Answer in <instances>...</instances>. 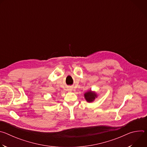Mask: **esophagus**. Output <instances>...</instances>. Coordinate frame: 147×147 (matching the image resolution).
<instances>
[{"label": "esophagus", "mask_w": 147, "mask_h": 147, "mask_svg": "<svg viewBox=\"0 0 147 147\" xmlns=\"http://www.w3.org/2000/svg\"><path fill=\"white\" fill-rule=\"evenodd\" d=\"M67 90H68L69 91H71L73 90V88H69L67 89Z\"/></svg>", "instance_id": "esophagus-1"}]
</instances>
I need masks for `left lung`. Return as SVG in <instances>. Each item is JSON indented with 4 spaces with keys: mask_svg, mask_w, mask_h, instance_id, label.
<instances>
[{
    "mask_svg": "<svg viewBox=\"0 0 147 147\" xmlns=\"http://www.w3.org/2000/svg\"><path fill=\"white\" fill-rule=\"evenodd\" d=\"M84 98L87 102L89 103L92 102L95 100V99L98 96L96 93L95 91H92L91 90L86 92L84 94Z\"/></svg>",
    "mask_w": 147,
    "mask_h": 147,
    "instance_id": "1",
    "label": "left lung"
}]
</instances>
